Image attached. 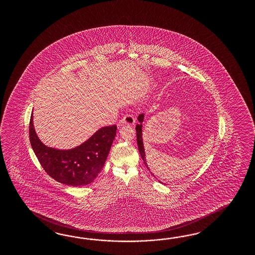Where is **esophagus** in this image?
Returning <instances> with one entry per match:
<instances>
[{"instance_id":"1","label":"esophagus","mask_w":255,"mask_h":255,"mask_svg":"<svg viewBox=\"0 0 255 255\" xmlns=\"http://www.w3.org/2000/svg\"><path fill=\"white\" fill-rule=\"evenodd\" d=\"M135 124V119H134V117L132 116V114H127V115H125V116L122 119V121H120V123H119V126H123L124 124H130V125H132V124Z\"/></svg>"}]
</instances>
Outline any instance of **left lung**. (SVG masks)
Wrapping results in <instances>:
<instances>
[{
    "instance_id": "left-lung-1",
    "label": "left lung",
    "mask_w": 255,
    "mask_h": 255,
    "mask_svg": "<svg viewBox=\"0 0 255 255\" xmlns=\"http://www.w3.org/2000/svg\"><path fill=\"white\" fill-rule=\"evenodd\" d=\"M138 122L140 124L136 125L135 127V130H136V140H137V146H138L139 153L141 155L142 159H143V162L145 163V165L147 167V158H146V153H145V148L143 146V139H142V123L144 121V114H141L139 115Z\"/></svg>"
}]
</instances>
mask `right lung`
Masks as SVG:
<instances>
[{"label": "right lung", "mask_w": 255, "mask_h": 255, "mask_svg": "<svg viewBox=\"0 0 255 255\" xmlns=\"http://www.w3.org/2000/svg\"><path fill=\"white\" fill-rule=\"evenodd\" d=\"M116 131V125L103 127L80 146L62 150L46 147L40 141L33 128L32 114L29 127L31 147L46 174L60 183L74 187L88 185L98 176Z\"/></svg>", "instance_id": "1"}]
</instances>
